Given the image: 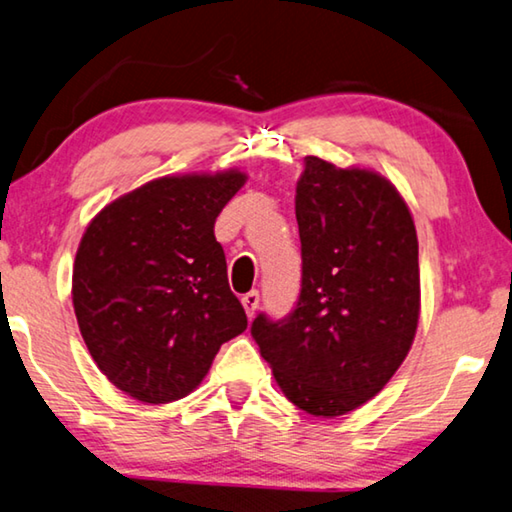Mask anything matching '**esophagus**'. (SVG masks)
Returning <instances> with one entry per match:
<instances>
[{
  "label": "esophagus",
  "instance_id": "34e87169",
  "mask_svg": "<svg viewBox=\"0 0 512 512\" xmlns=\"http://www.w3.org/2000/svg\"><path fill=\"white\" fill-rule=\"evenodd\" d=\"M258 301H261V295H258V290H251V292H247V295H242V306H245L247 317H251V315L256 313Z\"/></svg>",
  "mask_w": 512,
  "mask_h": 512
}]
</instances>
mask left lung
Returning a JSON list of instances; mask_svg holds the SVG:
<instances>
[{"instance_id":"8db88e82","label":"left lung","mask_w":512,"mask_h":512,"mask_svg":"<svg viewBox=\"0 0 512 512\" xmlns=\"http://www.w3.org/2000/svg\"><path fill=\"white\" fill-rule=\"evenodd\" d=\"M295 213L301 290L283 320L251 324L292 404L347 415L404 363L420 320L417 233L404 197L372 170L306 156Z\"/></svg>"}]
</instances>
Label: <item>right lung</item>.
<instances>
[{"label":"right lung","mask_w":512,"mask_h":512,"mask_svg":"<svg viewBox=\"0 0 512 512\" xmlns=\"http://www.w3.org/2000/svg\"><path fill=\"white\" fill-rule=\"evenodd\" d=\"M245 181L238 170L154 179L104 206L83 233L74 313L92 360L129 397L190 395L224 342L247 329L213 231Z\"/></svg>","instance_id":"add662e5"}]
</instances>
